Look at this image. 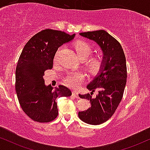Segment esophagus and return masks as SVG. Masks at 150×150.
<instances>
[{
	"label": "esophagus",
	"mask_w": 150,
	"mask_h": 150,
	"mask_svg": "<svg viewBox=\"0 0 150 150\" xmlns=\"http://www.w3.org/2000/svg\"><path fill=\"white\" fill-rule=\"evenodd\" d=\"M72 94H73V96L75 98H79V95H78V93L77 92H75V91H73V92H72Z\"/></svg>",
	"instance_id": "1"
}]
</instances>
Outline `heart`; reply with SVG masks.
Masks as SVG:
<instances>
[{
    "label": "heart",
    "mask_w": 150,
    "mask_h": 150,
    "mask_svg": "<svg viewBox=\"0 0 150 150\" xmlns=\"http://www.w3.org/2000/svg\"><path fill=\"white\" fill-rule=\"evenodd\" d=\"M73 46L81 60L86 59L90 56L93 51L92 46L85 41H77L73 44ZM58 53V51L55 56V60L57 58ZM85 64L89 72L92 73H97L104 65V58L101 55L92 56L86 60ZM84 80H85V75L83 73H71L65 77L64 82L65 85H68L70 88L77 89L83 82Z\"/></svg>",
    "instance_id": "1"
}]
</instances>
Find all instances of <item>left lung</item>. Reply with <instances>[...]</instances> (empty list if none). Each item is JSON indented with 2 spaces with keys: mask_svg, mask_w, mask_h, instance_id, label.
Returning a JSON list of instances; mask_svg holds the SVG:
<instances>
[{
  "mask_svg": "<svg viewBox=\"0 0 150 150\" xmlns=\"http://www.w3.org/2000/svg\"><path fill=\"white\" fill-rule=\"evenodd\" d=\"M82 37L97 42L104 53V65L99 73L87 88L97 89L99 94L92 99L89 94H79L82 99H88L91 106L84 111H79L82 121L91 125H99L113 116L119 105L127 79V67L125 53L118 41L104 30L80 33Z\"/></svg>",
  "mask_w": 150,
  "mask_h": 150,
  "instance_id": "8db88e82",
  "label": "left lung"
}]
</instances>
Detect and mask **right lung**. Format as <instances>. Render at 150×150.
<instances>
[{"instance_id":"obj_1","label":"right lung","mask_w":150,"mask_h":150,"mask_svg":"<svg viewBox=\"0 0 150 150\" xmlns=\"http://www.w3.org/2000/svg\"><path fill=\"white\" fill-rule=\"evenodd\" d=\"M74 37L75 34L47 29L33 36L22 50L15 70V90L23 111L34 121H52L58 114L56 99L71 96L65 86H46L43 76L46 70L52 69L58 47Z\"/></svg>"}]
</instances>
